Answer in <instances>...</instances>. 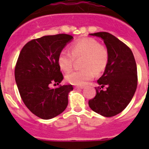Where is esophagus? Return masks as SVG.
Wrapping results in <instances>:
<instances>
[{"instance_id": "obj_1", "label": "esophagus", "mask_w": 149, "mask_h": 149, "mask_svg": "<svg viewBox=\"0 0 149 149\" xmlns=\"http://www.w3.org/2000/svg\"><path fill=\"white\" fill-rule=\"evenodd\" d=\"M75 88H76V89H81V88H84V86H75L74 87Z\"/></svg>"}]
</instances>
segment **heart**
<instances>
[{
    "label": "heart",
    "mask_w": 149,
    "mask_h": 149,
    "mask_svg": "<svg viewBox=\"0 0 149 149\" xmlns=\"http://www.w3.org/2000/svg\"><path fill=\"white\" fill-rule=\"evenodd\" d=\"M70 51L63 49L58 58L60 68L68 72L73 68L75 59L82 58L81 66L83 69L71 71L65 79L73 85L83 86L92 80L94 73H102L109 61V53L104 46L93 38H83L75 42L70 47Z\"/></svg>",
    "instance_id": "obj_1"
}]
</instances>
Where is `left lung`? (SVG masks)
<instances>
[{"instance_id":"1","label":"left lung","mask_w":149,"mask_h":149,"mask_svg":"<svg viewBox=\"0 0 149 149\" xmlns=\"http://www.w3.org/2000/svg\"><path fill=\"white\" fill-rule=\"evenodd\" d=\"M101 37L109 53V61L96 87L97 94L88 101L94 112L104 117L120 113L131 101L138 85L137 66L131 49L108 32L90 34ZM107 86V90L101 88Z\"/></svg>"}]
</instances>
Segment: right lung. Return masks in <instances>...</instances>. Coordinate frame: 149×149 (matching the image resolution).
<instances>
[{
	"mask_svg": "<svg viewBox=\"0 0 149 149\" xmlns=\"http://www.w3.org/2000/svg\"><path fill=\"white\" fill-rule=\"evenodd\" d=\"M72 39L66 34L44 36L28 42L19 53L14 71L19 94L26 107L42 119L55 118L67 107L73 86L49 89V85L63 79L58 58Z\"/></svg>",
	"mask_w": 149,
	"mask_h": 149,
	"instance_id": "right-lung-1",
	"label": "right lung"
}]
</instances>
